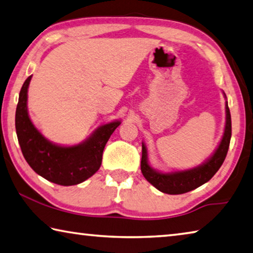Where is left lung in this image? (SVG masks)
<instances>
[{
    "label": "left lung",
    "instance_id": "1",
    "mask_svg": "<svg viewBox=\"0 0 253 253\" xmlns=\"http://www.w3.org/2000/svg\"><path fill=\"white\" fill-rule=\"evenodd\" d=\"M226 122L224 134L222 137L219 147L214 152L213 155L209 160L203 163L202 165L194 168L192 169L178 170V172L172 173H162L158 170L153 169L148 164L147 161V149L143 144L142 146V162H140V169L144 177L155 186L158 191L166 194H183L196 187L203 185L204 183L209 182L213 177L221 165L223 164L226 154H228L231 132H232V126H231V114L228 106L225 105Z\"/></svg>",
    "mask_w": 253,
    "mask_h": 253
}]
</instances>
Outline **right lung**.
I'll list each match as a JSON object with an SVG mask.
<instances>
[{
    "label": "right lung",
    "instance_id": "right-lung-1",
    "mask_svg": "<svg viewBox=\"0 0 253 253\" xmlns=\"http://www.w3.org/2000/svg\"><path fill=\"white\" fill-rule=\"evenodd\" d=\"M31 78L30 76L21 88L15 111L16 135L25 161L34 172L52 183L63 186L83 183L99 169L104 148L121 122L100 126L87 140L76 146L51 143L29 117L27 101Z\"/></svg>",
    "mask_w": 253,
    "mask_h": 253
}]
</instances>
